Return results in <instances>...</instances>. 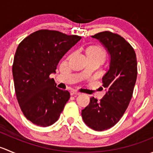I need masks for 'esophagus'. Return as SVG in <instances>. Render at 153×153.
Returning <instances> with one entry per match:
<instances>
[{
	"label": "esophagus",
	"mask_w": 153,
	"mask_h": 153,
	"mask_svg": "<svg viewBox=\"0 0 153 153\" xmlns=\"http://www.w3.org/2000/svg\"><path fill=\"white\" fill-rule=\"evenodd\" d=\"M80 94H81V92H78V91H76V90H72L70 92L71 95H80Z\"/></svg>",
	"instance_id": "obj_1"
}]
</instances>
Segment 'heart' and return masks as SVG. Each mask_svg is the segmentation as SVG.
<instances>
[{
  "label": "heart",
  "mask_w": 153,
  "mask_h": 153,
  "mask_svg": "<svg viewBox=\"0 0 153 153\" xmlns=\"http://www.w3.org/2000/svg\"><path fill=\"white\" fill-rule=\"evenodd\" d=\"M86 54L89 59H96L101 61H103V60L106 57L105 51L104 50V49L100 47H97V46L89 47L86 51ZM72 55V54H71L69 57H71Z\"/></svg>",
  "instance_id": "heart-1"
}]
</instances>
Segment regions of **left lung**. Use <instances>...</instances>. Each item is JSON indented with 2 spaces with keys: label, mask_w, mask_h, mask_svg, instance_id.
I'll list each match as a JSON object with an SVG mask.
<instances>
[{
  "label": "left lung",
  "mask_w": 153,
  "mask_h": 153,
  "mask_svg": "<svg viewBox=\"0 0 153 153\" xmlns=\"http://www.w3.org/2000/svg\"><path fill=\"white\" fill-rule=\"evenodd\" d=\"M110 55L109 68L102 78L107 90L99 101L94 97L81 115L85 124L96 131L115 126L127 109L137 79V58L132 46L118 34L109 31L92 35Z\"/></svg>",
  "instance_id": "1"
}]
</instances>
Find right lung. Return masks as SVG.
Here are the masks:
<instances>
[{
  "mask_svg": "<svg viewBox=\"0 0 153 153\" xmlns=\"http://www.w3.org/2000/svg\"><path fill=\"white\" fill-rule=\"evenodd\" d=\"M81 38L41 29L24 38L17 48L12 65L15 94L24 116L34 124L46 127L58 120L70 94L57 88L49 75Z\"/></svg>",
  "mask_w": 153,
  "mask_h": 153,
  "instance_id": "obj_1",
  "label": "right lung"
}]
</instances>
